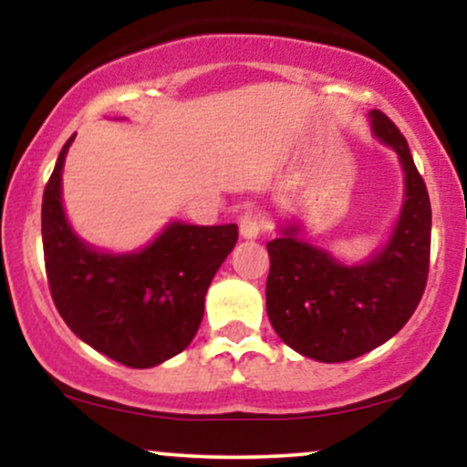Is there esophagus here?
I'll use <instances>...</instances> for the list:
<instances>
[{
  "label": "esophagus",
  "instance_id": "esophagus-1",
  "mask_svg": "<svg viewBox=\"0 0 467 467\" xmlns=\"http://www.w3.org/2000/svg\"><path fill=\"white\" fill-rule=\"evenodd\" d=\"M239 230H241V237L244 239L259 237L261 230H264V222H261L256 208L244 206V211H241V215H239Z\"/></svg>",
  "mask_w": 467,
  "mask_h": 467
}]
</instances>
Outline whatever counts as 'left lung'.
<instances>
[{
    "mask_svg": "<svg viewBox=\"0 0 467 467\" xmlns=\"http://www.w3.org/2000/svg\"><path fill=\"white\" fill-rule=\"evenodd\" d=\"M371 122L406 173V200L387 248L347 267L298 239L296 226L267 244L270 323L287 347L318 362H347L384 345L409 323L428 281L432 211L426 182L395 122L379 109L371 111Z\"/></svg>",
    "mask_w": 467,
    "mask_h": 467,
    "instance_id": "8db88e82",
    "label": "left lung"
}]
</instances>
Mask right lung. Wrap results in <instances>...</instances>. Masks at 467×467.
Returning a JSON list of instances; mask_svg holds the SVG:
<instances>
[{
    "mask_svg": "<svg viewBox=\"0 0 467 467\" xmlns=\"http://www.w3.org/2000/svg\"><path fill=\"white\" fill-rule=\"evenodd\" d=\"M63 144L41 203L47 285L58 314L80 340L111 360L149 368L191 345L203 296L239 237L237 223H171L133 254H105L69 228L61 203Z\"/></svg>",
    "mask_w": 467,
    "mask_h": 467,
    "instance_id": "1",
    "label": "right lung"
}]
</instances>
